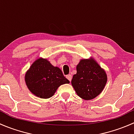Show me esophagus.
<instances>
[{
	"instance_id": "esophagus-1",
	"label": "esophagus",
	"mask_w": 134,
	"mask_h": 134,
	"mask_svg": "<svg viewBox=\"0 0 134 134\" xmlns=\"http://www.w3.org/2000/svg\"><path fill=\"white\" fill-rule=\"evenodd\" d=\"M66 78H67V79L68 80L69 82H71V80H72V75H68L66 76Z\"/></svg>"
}]
</instances>
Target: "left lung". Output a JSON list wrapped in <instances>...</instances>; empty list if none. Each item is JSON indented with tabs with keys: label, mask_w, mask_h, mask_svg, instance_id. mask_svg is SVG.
Returning a JSON list of instances; mask_svg holds the SVG:
<instances>
[{
	"label": "left lung",
	"mask_w": 134,
	"mask_h": 134,
	"mask_svg": "<svg viewBox=\"0 0 134 134\" xmlns=\"http://www.w3.org/2000/svg\"><path fill=\"white\" fill-rule=\"evenodd\" d=\"M76 71L71 83L80 98L91 100L102 92L107 76L94 59H82L76 66Z\"/></svg>",
	"instance_id": "1"
}]
</instances>
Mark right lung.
<instances>
[{
	"mask_svg": "<svg viewBox=\"0 0 134 134\" xmlns=\"http://www.w3.org/2000/svg\"><path fill=\"white\" fill-rule=\"evenodd\" d=\"M25 82L30 91L41 98H50L61 85L69 83L60 69L42 58L31 65L26 73Z\"/></svg>",
	"mask_w": 134,
	"mask_h": 134,
	"instance_id": "add662e5",
	"label": "right lung"
}]
</instances>
